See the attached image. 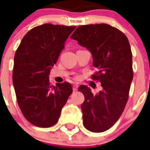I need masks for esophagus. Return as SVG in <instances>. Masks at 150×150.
<instances>
[{
    "label": "esophagus",
    "mask_w": 150,
    "mask_h": 150,
    "mask_svg": "<svg viewBox=\"0 0 150 150\" xmlns=\"http://www.w3.org/2000/svg\"><path fill=\"white\" fill-rule=\"evenodd\" d=\"M78 90V86L77 85H74L73 86V91L75 92V91H77Z\"/></svg>",
    "instance_id": "34e87169"
}]
</instances>
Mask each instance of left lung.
Instances as JSON below:
<instances>
[{
  "label": "left lung",
  "instance_id": "1",
  "mask_svg": "<svg viewBox=\"0 0 150 150\" xmlns=\"http://www.w3.org/2000/svg\"><path fill=\"white\" fill-rule=\"evenodd\" d=\"M71 38L91 52L97 69L91 78L102 86L96 95L85 85L79 87L85 96L83 125L90 132H103L116 123L128 102L133 79L130 44L122 32L103 23L79 26Z\"/></svg>",
  "mask_w": 150,
  "mask_h": 150
}]
</instances>
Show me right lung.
<instances>
[{
  "mask_svg": "<svg viewBox=\"0 0 150 150\" xmlns=\"http://www.w3.org/2000/svg\"><path fill=\"white\" fill-rule=\"evenodd\" d=\"M75 27L49 23L34 27L15 52L12 81L16 99L23 116L33 125H54L72 93L69 82L51 86L49 75Z\"/></svg>",
  "mask_w": 150,
  "mask_h": 150,
  "instance_id": "1",
  "label": "right lung"
}]
</instances>
